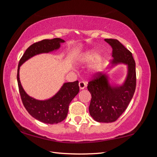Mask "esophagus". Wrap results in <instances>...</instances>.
<instances>
[{
    "instance_id": "1",
    "label": "esophagus",
    "mask_w": 157,
    "mask_h": 157,
    "mask_svg": "<svg viewBox=\"0 0 157 157\" xmlns=\"http://www.w3.org/2000/svg\"><path fill=\"white\" fill-rule=\"evenodd\" d=\"M86 86V84L84 82H79V87L80 90L84 89Z\"/></svg>"
}]
</instances>
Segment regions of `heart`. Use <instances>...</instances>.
<instances>
[{"label": "heart", "instance_id": "b5f03b06", "mask_svg": "<svg viewBox=\"0 0 157 157\" xmlns=\"http://www.w3.org/2000/svg\"><path fill=\"white\" fill-rule=\"evenodd\" d=\"M100 52L97 50H89L85 52L82 55L79 61L82 64L92 65L90 69L91 74H97L100 73L104 68L105 62L104 59H100Z\"/></svg>", "mask_w": 157, "mask_h": 157}]
</instances>
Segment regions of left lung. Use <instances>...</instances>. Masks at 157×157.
<instances>
[{"mask_svg": "<svg viewBox=\"0 0 157 157\" xmlns=\"http://www.w3.org/2000/svg\"><path fill=\"white\" fill-rule=\"evenodd\" d=\"M112 48L111 68L118 65L127 66V75L123 83H112L108 74L100 73L89 82L91 95L89 113L99 123L116 121L128 106L136 89V64L132 52L116 39H105Z\"/></svg>", "mask_w": 157, "mask_h": 157, "instance_id": "1", "label": "left lung"}]
</instances>
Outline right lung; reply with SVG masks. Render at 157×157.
I'll return each mask as SVG.
<instances>
[{
  "label": "right lung",
  "instance_id": "add662e5",
  "mask_svg": "<svg viewBox=\"0 0 157 157\" xmlns=\"http://www.w3.org/2000/svg\"><path fill=\"white\" fill-rule=\"evenodd\" d=\"M65 41L60 38L44 39L28 48L19 61L17 70V82L21 100L26 110L36 120L46 124H57L64 120L68 114L69 105L79 91V82H65L52 97L46 100H37L29 95L21 85L19 71L21 65L37 55L57 51Z\"/></svg>",
  "mask_w": 157,
  "mask_h": 157
}]
</instances>
